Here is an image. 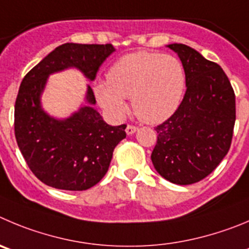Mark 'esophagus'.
<instances>
[{"instance_id":"34e87169","label":"esophagus","mask_w":249,"mask_h":249,"mask_svg":"<svg viewBox=\"0 0 249 249\" xmlns=\"http://www.w3.org/2000/svg\"><path fill=\"white\" fill-rule=\"evenodd\" d=\"M125 131H126L127 135H132V134H135V132L138 131V127L134 126V125H127L126 130H125Z\"/></svg>"}]
</instances>
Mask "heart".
<instances>
[{
	"instance_id": "heart-1",
	"label": "heart",
	"mask_w": 249,
	"mask_h": 249,
	"mask_svg": "<svg viewBox=\"0 0 249 249\" xmlns=\"http://www.w3.org/2000/svg\"><path fill=\"white\" fill-rule=\"evenodd\" d=\"M107 82L97 83L94 93L109 115L122 119L127 110L124 99L131 98L136 117L157 124L179 107L185 90V71L177 57L138 51L120 57L109 69Z\"/></svg>"
}]
</instances>
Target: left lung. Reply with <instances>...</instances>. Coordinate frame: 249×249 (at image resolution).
<instances>
[{
    "mask_svg": "<svg viewBox=\"0 0 249 249\" xmlns=\"http://www.w3.org/2000/svg\"><path fill=\"white\" fill-rule=\"evenodd\" d=\"M167 46L182 61L187 90L173 115L155 127L159 136L151 160L164 179L188 185L208 177L229 152L236 99L219 65L184 44Z\"/></svg>",
    "mask_w": 249,
    "mask_h": 249,
    "instance_id": "8db88e82",
    "label": "left lung"
}]
</instances>
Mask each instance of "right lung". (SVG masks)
Masks as SVG:
<instances>
[{
	"instance_id": "add662e5",
	"label": "right lung",
	"mask_w": 249,
	"mask_h": 249,
	"mask_svg": "<svg viewBox=\"0 0 249 249\" xmlns=\"http://www.w3.org/2000/svg\"><path fill=\"white\" fill-rule=\"evenodd\" d=\"M114 51L111 44H62L23 78L15 106L16 140L30 171L44 184L89 189L106 176L114 148L126 138V125H108L93 108L96 98L89 85L85 106L66 119L50 117L41 107L51 73L75 67L93 81Z\"/></svg>"
}]
</instances>
